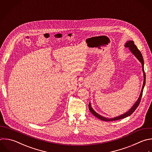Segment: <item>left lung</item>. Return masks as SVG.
I'll list each match as a JSON object with an SVG mask.
<instances>
[{
    "label": "left lung",
    "mask_w": 152,
    "mask_h": 152,
    "mask_svg": "<svg viewBox=\"0 0 152 152\" xmlns=\"http://www.w3.org/2000/svg\"><path fill=\"white\" fill-rule=\"evenodd\" d=\"M125 48H128L130 52L136 57V58L141 62V65H142V72H143V77H144V81H143V84H142V88H141V93L140 94V96H139V97L138 99H137V100L135 102V103L133 104V106L127 111L125 113H123L122 115H121L118 116H116V117H114V118H106V117H104L100 115H99V113H97L96 111H94V110H93V109L91 107V103L90 102H89V104H88V109L90 110V111L91 112V113L94 115L96 117H97V118L102 120V121H115V120H119V119H122V118H125L127 116H130L134 111L135 110L137 109V107H138V106L140 104V102L141 101V98L142 97V91H143V89H144V86H145V72H144V60H143V58H142V56L141 55V53L140 52V51L138 49V48H137V46L134 45V42L132 41V40H128L127 41L125 44Z\"/></svg>",
    "instance_id": "8db88e82"
}]
</instances>
